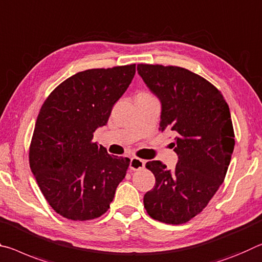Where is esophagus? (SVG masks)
<instances>
[{
  "mask_svg": "<svg viewBox=\"0 0 262 262\" xmlns=\"http://www.w3.org/2000/svg\"><path fill=\"white\" fill-rule=\"evenodd\" d=\"M145 164H146V161L145 160H141V159H139V158L134 157V158H131V160H130V168L134 170L141 169L145 167Z\"/></svg>",
  "mask_w": 262,
  "mask_h": 262,
  "instance_id": "obj_1",
  "label": "esophagus"
}]
</instances>
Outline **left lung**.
Returning <instances> with one entry per match:
<instances>
[{"instance_id":"left-lung-1","label":"left lung","mask_w":262,"mask_h":262,"mask_svg":"<svg viewBox=\"0 0 262 262\" xmlns=\"http://www.w3.org/2000/svg\"><path fill=\"white\" fill-rule=\"evenodd\" d=\"M138 74L161 103L160 131L171 132L178 154L173 170L159 160L146 168L156 186L144 196L153 220L183 224L202 211L228 171L234 148L230 109L221 92L202 76L177 66H137Z\"/></svg>"}]
</instances>
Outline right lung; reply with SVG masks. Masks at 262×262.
I'll return each instance as SVG.
<instances>
[{"mask_svg": "<svg viewBox=\"0 0 262 262\" xmlns=\"http://www.w3.org/2000/svg\"><path fill=\"white\" fill-rule=\"evenodd\" d=\"M136 65L79 72L59 84L38 115L30 168L55 212L89 221L108 211L130 159L111 157L93 143L116 102L130 85Z\"/></svg>", "mask_w": 262, "mask_h": 262, "instance_id": "right-lung-1", "label": "right lung"}]
</instances>
